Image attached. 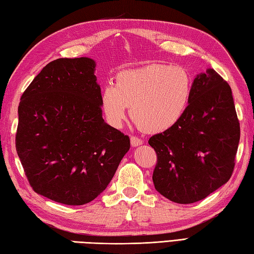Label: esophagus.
Here are the masks:
<instances>
[{"label":"esophagus","mask_w":254,"mask_h":254,"mask_svg":"<svg viewBox=\"0 0 254 254\" xmlns=\"http://www.w3.org/2000/svg\"><path fill=\"white\" fill-rule=\"evenodd\" d=\"M131 145L132 146H138V145H141V144H143V139L142 138H139V137H137V136H131Z\"/></svg>","instance_id":"1"}]
</instances>
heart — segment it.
<instances>
[{"label":"heart","mask_w":254,"mask_h":254,"mask_svg":"<svg viewBox=\"0 0 254 254\" xmlns=\"http://www.w3.org/2000/svg\"><path fill=\"white\" fill-rule=\"evenodd\" d=\"M192 95V78L185 67L163 63L126 69L116 86L101 90V108L112 127L126 120L127 107L138 128L146 133L169 130L185 115Z\"/></svg>","instance_id":"heart-1"}]
</instances>
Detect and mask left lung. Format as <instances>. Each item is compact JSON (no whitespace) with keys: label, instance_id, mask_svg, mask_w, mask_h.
Here are the masks:
<instances>
[{"label":"left lung","instance_id":"8db88e82","mask_svg":"<svg viewBox=\"0 0 254 254\" xmlns=\"http://www.w3.org/2000/svg\"><path fill=\"white\" fill-rule=\"evenodd\" d=\"M239 139L230 86L209 68L194 79L180 121L149 138L157 155L155 189L175 203L201 201L230 179Z\"/></svg>","mask_w":254,"mask_h":254}]
</instances>
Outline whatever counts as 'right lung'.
<instances>
[{
    "mask_svg": "<svg viewBox=\"0 0 254 254\" xmlns=\"http://www.w3.org/2000/svg\"><path fill=\"white\" fill-rule=\"evenodd\" d=\"M89 58L57 59L20 97L15 145L32 190L83 205L109 185L130 137L102 119L101 91Z\"/></svg>",
    "mask_w": 254,
    "mask_h": 254,
    "instance_id": "add662e5",
    "label": "right lung"
}]
</instances>
